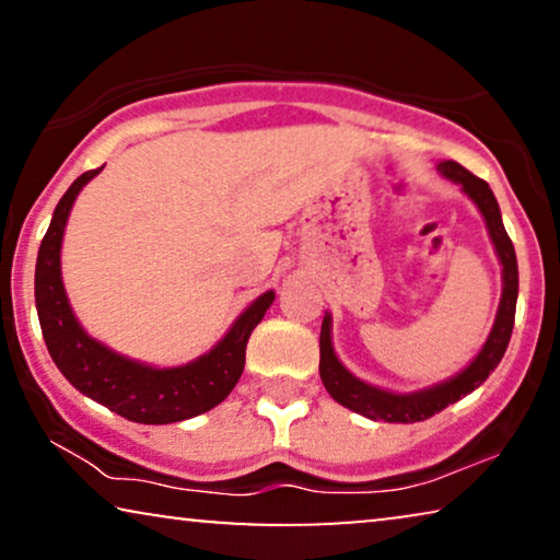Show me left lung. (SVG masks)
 Here are the masks:
<instances>
[{
    "label": "left lung",
    "mask_w": 560,
    "mask_h": 560,
    "mask_svg": "<svg viewBox=\"0 0 560 560\" xmlns=\"http://www.w3.org/2000/svg\"><path fill=\"white\" fill-rule=\"evenodd\" d=\"M443 178H448L456 186H462L471 203L477 206L485 226L489 232V240L494 244L497 259L502 265V298L500 308H497L492 331H489L485 347L479 354L456 372L454 377L435 382L431 387L416 389V393H393V389L370 385V382L359 380L351 374L341 359L336 357L334 341H331V313L324 316V326H320V382L328 389V395L343 408L359 412V416L370 420H385V423H418L441 412L448 405L462 400L469 393H474L489 374L497 370L502 362L504 351H508L512 326H515V305H517V257L515 247H512L508 232H504L500 203L492 194V188L485 180L471 175L466 167H462L454 160H441L435 165Z\"/></svg>",
    "instance_id": "left-lung-1"
}]
</instances>
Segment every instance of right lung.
Masks as SVG:
<instances>
[{
  "label": "right lung",
  "mask_w": 560,
  "mask_h": 560,
  "mask_svg": "<svg viewBox=\"0 0 560 560\" xmlns=\"http://www.w3.org/2000/svg\"><path fill=\"white\" fill-rule=\"evenodd\" d=\"M98 173L102 167L83 173L71 183L52 211L50 226L37 252L35 305L45 347L63 377L79 393L135 423L165 425L209 412L226 400V395L240 382L247 341L272 305L275 290H267L257 301H252L236 316L224 339L188 364L155 366L119 354L94 339L79 324L68 303L63 275H60V247H63L75 196Z\"/></svg>",
  "instance_id": "right-lung-1"
}]
</instances>
